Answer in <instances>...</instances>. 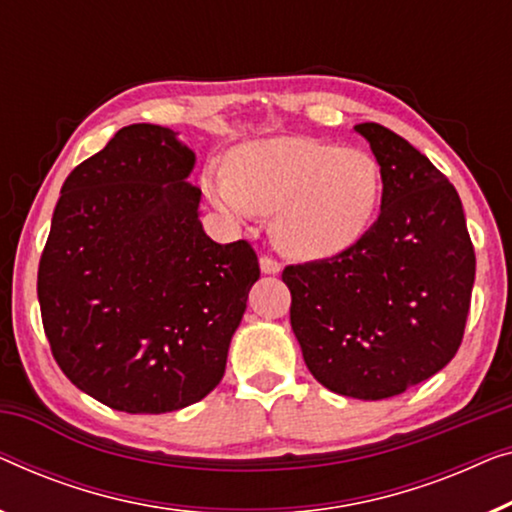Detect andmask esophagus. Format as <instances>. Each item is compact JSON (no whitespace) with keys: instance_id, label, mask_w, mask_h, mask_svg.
<instances>
[{"instance_id":"34e87169","label":"esophagus","mask_w":512,"mask_h":512,"mask_svg":"<svg viewBox=\"0 0 512 512\" xmlns=\"http://www.w3.org/2000/svg\"><path fill=\"white\" fill-rule=\"evenodd\" d=\"M261 270L265 274H279L281 272V263L277 261V258H272V256H261Z\"/></svg>"}]
</instances>
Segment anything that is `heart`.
Masks as SVG:
<instances>
[{"label": "heart", "mask_w": 512, "mask_h": 512, "mask_svg": "<svg viewBox=\"0 0 512 512\" xmlns=\"http://www.w3.org/2000/svg\"><path fill=\"white\" fill-rule=\"evenodd\" d=\"M203 191L226 214H272L274 244L298 261L353 249L379 214L383 175L372 154L314 138H265L235 147Z\"/></svg>", "instance_id": "1"}]
</instances>
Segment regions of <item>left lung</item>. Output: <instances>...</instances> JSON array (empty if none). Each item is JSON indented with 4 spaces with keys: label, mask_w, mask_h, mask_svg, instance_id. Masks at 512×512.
<instances>
[{
    "label": "left lung",
    "mask_w": 512,
    "mask_h": 512,
    "mask_svg": "<svg viewBox=\"0 0 512 512\" xmlns=\"http://www.w3.org/2000/svg\"><path fill=\"white\" fill-rule=\"evenodd\" d=\"M383 175L381 212L344 254L284 268L291 328L309 372L355 399H385L455 358L476 254L457 191L409 140L355 124Z\"/></svg>",
    "instance_id": "8db88e82"
}]
</instances>
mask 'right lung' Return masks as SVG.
Here are the masks:
<instances>
[{"label": "right lung", "instance_id": "right-lung-1", "mask_svg": "<svg viewBox=\"0 0 512 512\" xmlns=\"http://www.w3.org/2000/svg\"><path fill=\"white\" fill-rule=\"evenodd\" d=\"M196 154L159 124H131L66 177L41 254L43 330L76 388L110 409L201 402L261 277L247 240L201 224Z\"/></svg>", "mask_w": 512, "mask_h": 512}]
</instances>
